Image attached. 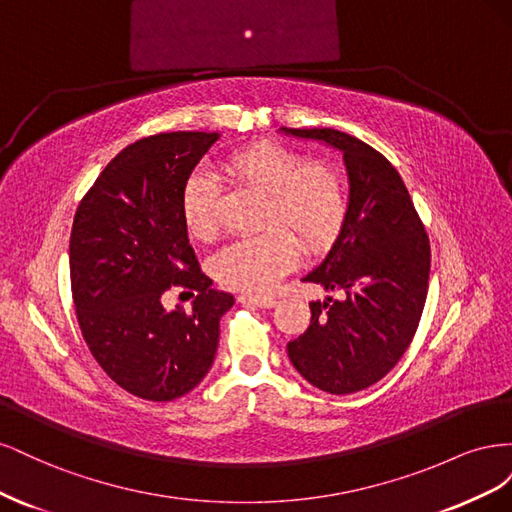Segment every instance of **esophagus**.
Wrapping results in <instances>:
<instances>
[{
	"mask_svg": "<svg viewBox=\"0 0 512 512\" xmlns=\"http://www.w3.org/2000/svg\"><path fill=\"white\" fill-rule=\"evenodd\" d=\"M239 303L252 305V307H265V309L277 305L273 297H254V294H239Z\"/></svg>",
	"mask_w": 512,
	"mask_h": 512,
	"instance_id": "obj_1",
	"label": "esophagus"
}]
</instances>
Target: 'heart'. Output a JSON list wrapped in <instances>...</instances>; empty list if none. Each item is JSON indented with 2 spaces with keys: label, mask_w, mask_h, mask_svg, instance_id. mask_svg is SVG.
Listing matches in <instances>:
<instances>
[{
  "label": "heart",
  "mask_w": 512,
  "mask_h": 512,
  "mask_svg": "<svg viewBox=\"0 0 512 512\" xmlns=\"http://www.w3.org/2000/svg\"><path fill=\"white\" fill-rule=\"evenodd\" d=\"M224 173L256 192L267 194L254 237L226 245L213 260L218 282L245 294L275 288L297 262L299 246L307 254L322 252L342 230L348 215V183L329 162H305L301 153L275 143H258L232 151ZM218 188L209 175L196 173L183 185L181 215L196 239H211Z\"/></svg>",
  "instance_id": "heart-1"
}]
</instances>
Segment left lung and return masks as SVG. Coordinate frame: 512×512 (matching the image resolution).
<instances>
[{"label": "left lung", "mask_w": 512, "mask_h": 512, "mask_svg": "<svg viewBox=\"0 0 512 512\" xmlns=\"http://www.w3.org/2000/svg\"><path fill=\"white\" fill-rule=\"evenodd\" d=\"M286 134L344 151L346 222L331 252L303 282L342 290L309 303L312 320L288 344L294 369L320 391L348 395L382 380L408 350L429 288L431 247L404 179L380 151L331 128Z\"/></svg>", "instance_id": "1"}]
</instances>
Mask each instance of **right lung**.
Returning a JSON list of instances; mask_svg holds the SVG:
<instances>
[{
    "label": "right lung",
    "instance_id": "right-lung-1",
    "mask_svg": "<svg viewBox=\"0 0 512 512\" xmlns=\"http://www.w3.org/2000/svg\"><path fill=\"white\" fill-rule=\"evenodd\" d=\"M218 138H141L104 166L74 213L70 284L83 339L108 378L147 401H173L200 384L235 303L200 271L181 215L183 185ZM170 287L197 292L190 315L163 309Z\"/></svg>",
    "mask_w": 512,
    "mask_h": 512
}]
</instances>
